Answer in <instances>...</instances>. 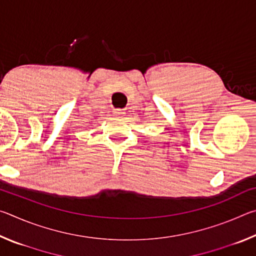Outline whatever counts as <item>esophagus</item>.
Returning <instances> with one entry per match:
<instances>
[{
  "label": "esophagus",
  "instance_id": "1",
  "mask_svg": "<svg viewBox=\"0 0 256 256\" xmlns=\"http://www.w3.org/2000/svg\"><path fill=\"white\" fill-rule=\"evenodd\" d=\"M114 114H115V116H122L124 114V112L122 110H115Z\"/></svg>",
  "mask_w": 256,
  "mask_h": 256
}]
</instances>
